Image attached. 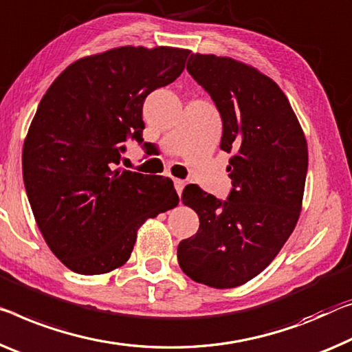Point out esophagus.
Instances as JSON below:
<instances>
[{"instance_id":"1","label":"esophagus","mask_w":352,"mask_h":352,"mask_svg":"<svg viewBox=\"0 0 352 352\" xmlns=\"http://www.w3.org/2000/svg\"><path fill=\"white\" fill-rule=\"evenodd\" d=\"M184 187H186V181H182V179H175V188H176V192H177V195H181L182 193V190H184Z\"/></svg>"}]
</instances>
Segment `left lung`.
Masks as SVG:
<instances>
[{
  "mask_svg": "<svg viewBox=\"0 0 352 352\" xmlns=\"http://www.w3.org/2000/svg\"><path fill=\"white\" fill-rule=\"evenodd\" d=\"M187 70L223 122L220 148L232 188L225 201L186 187L182 203L199 217L197 234L177 247L181 269L210 288H234L266 269L299 219L308 149L278 85L236 59L192 53Z\"/></svg>",
  "mask_w": 352,
  "mask_h": 352,
  "instance_id": "1",
  "label": "left lung"
}]
</instances>
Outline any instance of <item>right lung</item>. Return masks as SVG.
<instances>
[{
    "label": "right lung",
    "mask_w": 352,
    "mask_h": 352,
    "mask_svg": "<svg viewBox=\"0 0 352 352\" xmlns=\"http://www.w3.org/2000/svg\"><path fill=\"white\" fill-rule=\"evenodd\" d=\"M188 50L120 47L82 58L42 97L23 144V179L50 250L82 275L131 258L146 219L175 208L168 177L120 168L127 140L143 143V104L175 82Z\"/></svg>",
    "instance_id": "right-lung-1"
}]
</instances>
